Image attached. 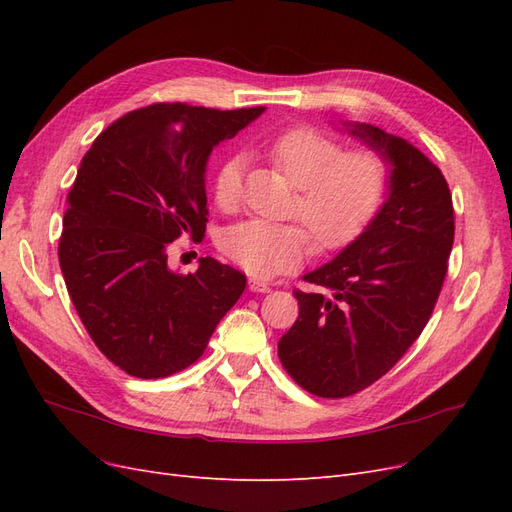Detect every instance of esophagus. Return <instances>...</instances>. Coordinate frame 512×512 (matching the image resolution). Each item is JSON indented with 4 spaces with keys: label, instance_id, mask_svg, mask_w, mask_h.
<instances>
[{
    "label": "esophagus",
    "instance_id": "esophagus-1",
    "mask_svg": "<svg viewBox=\"0 0 512 512\" xmlns=\"http://www.w3.org/2000/svg\"><path fill=\"white\" fill-rule=\"evenodd\" d=\"M247 284H250L252 292H271V284L258 280V277H250V282H247Z\"/></svg>",
    "mask_w": 512,
    "mask_h": 512
}]
</instances>
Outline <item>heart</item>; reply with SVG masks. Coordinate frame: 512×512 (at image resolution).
<instances>
[{"label": "heart", "mask_w": 512, "mask_h": 512, "mask_svg": "<svg viewBox=\"0 0 512 512\" xmlns=\"http://www.w3.org/2000/svg\"><path fill=\"white\" fill-rule=\"evenodd\" d=\"M267 156L297 185L292 215L324 250L359 235L382 203L386 162L374 149H344L335 136L314 126H292L271 138ZM243 168L241 156H228L215 168L213 198L222 211L239 205ZM220 247L247 273L275 277L301 265L307 235L297 224L247 220L224 230Z\"/></svg>", "instance_id": "1"}]
</instances>
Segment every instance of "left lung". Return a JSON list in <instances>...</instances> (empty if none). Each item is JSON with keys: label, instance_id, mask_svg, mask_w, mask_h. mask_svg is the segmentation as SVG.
<instances>
[{"label": "left lung", "instance_id": "1", "mask_svg": "<svg viewBox=\"0 0 512 512\" xmlns=\"http://www.w3.org/2000/svg\"><path fill=\"white\" fill-rule=\"evenodd\" d=\"M350 134L391 164L389 198L329 265L294 290L299 318L277 344L290 378L339 399L380 380L433 314L455 239L453 196L440 168L414 145L369 123Z\"/></svg>", "mask_w": 512, "mask_h": 512}]
</instances>
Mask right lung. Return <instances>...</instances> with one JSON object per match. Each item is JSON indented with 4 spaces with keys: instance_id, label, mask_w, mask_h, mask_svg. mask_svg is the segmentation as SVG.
I'll return each mask as SVG.
<instances>
[{
    "instance_id": "1",
    "label": "right lung",
    "mask_w": 512,
    "mask_h": 512,
    "mask_svg": "<svg viewBox=\"0 0 512 512\" xmlns=\"http://www.w3.org/2000/svg\"><path fill=\"white\" fill-rule=\"evenodd\" d=\"M262 111L158 102L111 123L81 160L59 267L89 337L134 378L196 363L245 290V275L211 256L196 273L170 271L166 250L205 237L209 153Z\"/></svg>"
}]
</instances>
